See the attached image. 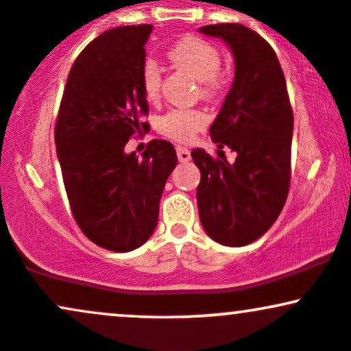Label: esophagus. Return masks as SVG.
Returning <instances> with one entry per match:
<instances>
[{
	"instance_id": "obj_1",
	"label": "esophagus",
	"mask_w": 351,
	"mask_h": 351,
	"mask_svg": "<svg viewBox=\"0 0 351 351\" xmlns=\"http://www.w3.org/2000/svg\"><path fill=\"white\" fill-rule=\"evenodd\" d=\"M176 155H178L180 162H183V163L189 162V158H191V153H189L186 147H176Z\"/></svg>"
}]
</instances>
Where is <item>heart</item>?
<instances>
[{"label":"heart","mask_w":351,"mask_h":351,"mask_svg":"<svg viewBox=\"0 0 351 351\" xmlns=\"http://www.w3.org/2000/svg\"><path fill=\"white\" fill-rule=\"evenodd\" d=\"M168 58L176 67L199 80L201 97L215 99L219 94L224 79L219 71L221 52L215 44L196 36H188L173 44ZM142 88L148 102H156L160 99L162 67L155 59H147L143 62ZM206 123L208 115L199 108H171L156 120V130L175 142L188 143L206 127Z\"/></svg>","instance_id":"b5f03b06"}]
</instances>
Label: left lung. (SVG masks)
<instances>
[{"label":"left lung","mask_w":351,"mask_h":351,"mask_svg":"<svg viewBox=\"0 0 351 351\" xmlns=\"http://www.w3.org/2000/svg\"><path fill=\"white\" fill-rule=\"evenodd\" d=\"M199 33L221 38L234 56V80L209 134L237 155L229 163L191 152L201 171L199 219L216 243L239 247L267 232L287 199L293 114L279 59L264 38L236 23Z\"/></svg>","instance_id":"1"}]
</instances>
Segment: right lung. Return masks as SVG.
Wrapping results in <instances>:
<instances>
[{"instance_id": "right-lung-1", "label": "right lung", "mask_w": 351, "mask_h": 351, "mask_svg": "<svg viewBox=\"0 0 351 351\" xmlns=\"http://www.w3.org/2000/svg\"><path fill=\"white\" fill-rule=\"evenodd\" d=\"M152 24L119 26L88 43L67 77L56 122V148L67 198L92 243L128 252L158 223L160 198L178 158L167 140H152L142 158L125 153L148 130L142 88Z\"/></svg>"}]
</instances>
